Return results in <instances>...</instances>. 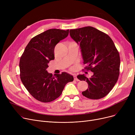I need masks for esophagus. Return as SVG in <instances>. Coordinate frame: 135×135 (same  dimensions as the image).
I'll return each mask as SVG.
<instances>
[{
    "label": "esophagus",
    "mask_w": 135,
    "mask_h": 135,
    "mask_svg": "<svg viewBox=\"0 0 135 135\" xmlns=\"http://www.w3.org/2000/svg\"><path fill=\"white\" fill-rule=\"evenodd\" d=\"M73 78H74V80H75V81H79V79L77 78L76 75L75 74H74V75H73Z\"/></svg>",
    "instance_id": "34e87169"
}]
</instances>
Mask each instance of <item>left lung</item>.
<instances>
[{"label":"left lung","mask_w":135,"mask_h":135,"mask_svg":"<svg viewBox=\"0 0 135 135\" xmlns=\"http://www.w3.org/2000/svg\"><path fill=\"white\" fill-rule=\"evenodd\" d=\"M71 38L80 45L85 69L94 73L90 78L84 74L78 79L86 81L88 89L82 92L85 97L98 100L107 95L114 86L120 73L119 53L108 35L88 26L70 30Z\"/></svg>","instance_id":"left-lung-1"}]
</instances>
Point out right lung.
Masks as SVG:
<instances>
[{
	"mask_svg": "<svg viewBox=\"0 0 135 135\" xmlns=\"http://www.w3.org/2000/svg\"><path fill=\"white\" fill-rule=\"evenodd\" d=\"M69 33L60 29H50L35 36L28 42L20 61V78L25 87L37 100L51 102L62 94L66 85L74 80L66 72L52 76L47 72L49 61L55 59L54 49Z\"/></svg>",
	"mask_w": 135,
	"mask_h": 135,
	"instance_id": "1",
	"label": "right lung"
}]
</instances>
